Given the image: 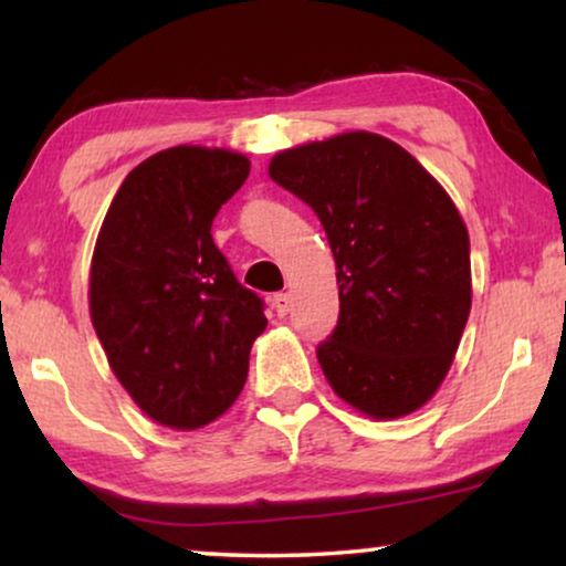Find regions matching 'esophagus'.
<instances>
[{
	"mask_svg": "<svg viewBox=\"0 0 566 566\" xmlns=\"http://www.w3.org/2000/svg\"><path fill=\"white\" fill-rule=\"evenodd\" d=\"M273 308H275V314L283 319V316L291 312V296H289V293H275Z\"/></svg>",
	"mask_w": 566,
	"mask_h": 566,
	"instance_id": "1",
	"label": "esophagus"
}]
</instances>
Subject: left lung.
<instances>
[{"label": "left lung", "instance_id": "left-lung-1", "mask_svg": "<svg viewBox=\"0 0 566 566\" xmlns=\"http://www.w3.org/2000/svg\"><path fill=\"white\" fill-rule=\"evenodd\" d=\"M268 175L319 216L339 319L316 358L374 420L436 397L471 312L469 231L443 185L391 138L347 130L277 151Z\"/></svg>", "mask_w": 566, "mask_h": 566}]
</instances>
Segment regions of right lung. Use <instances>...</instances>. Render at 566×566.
I'll return each mask as SVG.
<instances>
[{
  "mask_svg": "<svg viewBox=\"0 0 566 566\" xmlns=\"http://www.w3.org/2000/svg\"><path fill=\"white\" fill-rule=\"evenodd\" d=\"M250 175L244 154L172 146L128 172L90 265V316L111 370L172 430L219 420L244 389L262 301L213 244L219 208Z\"/></svg>",
  "mask_w": 566,
  "mask_h": 566,
  "instance_id": "right-lung-1",
  "label": "right lung"
}]
</instances>
